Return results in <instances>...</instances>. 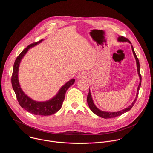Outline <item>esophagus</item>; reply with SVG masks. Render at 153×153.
<instances>
[{
	"label": "esophagus",
	"mask_w": 153,
	"mask_h": 153,
	"mask_svg": "<svg viewBox=\"0 0 153 153\" xmlns=\"http://www.w3.org/2000/svg\"><path fill=\"white\" fill-rule=\"evenodd\" d=\"M86 76V74L85 72L84 71H80L79 73H77V79H82V78H85Z\"/></svg>",
	"instance_id": "esophagus-1"
}]
</instances>
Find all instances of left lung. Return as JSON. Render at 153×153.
I'll return each instance as SVG.
<instances>
[{"mask_svg": "<svg viewBox=\"0 0 153 153\" xmlns=\"http://www.w3.org/2000/svg\"><path fill=\"white\" fill-rule=\"evenodd\" d=\"M118 40L119 42H128L130 43L131 42L127 39V38H125L123 36H120L118 38ZM132 47V51L133 52V54H134V56L135 57V59L136 60V63H137V71H138V74H139V77H140V83L139 85V86H138V89H137V95H136V99L134 100V101L132 103V104L129 105L128 107H127L126 108L124 109V110H122V111H118V112H113V113H110V112H105V111H102L100 110H99V109L95 106V105L93 103V99H92V97H91V93H90V90H89V93H88V96H87V103H88V105L90 108V110L92 111L93 113H94L95 114L97 115L99 117H101L102 118H105V119H108V118H114V117H116L117 116H119L120 115H122V114L129 111L131 109L133 108V106H134V105L135 104L136 102V100L137 99V97H138V92L139 91V89H140V85H141V81H142V77H141V74H140V64H139V59L134 52V48H133V47L131 46Z\"/></svg>", "mask_w": 153, "mask_h": 153, "instance_id": "obj_1", "label": "left lung"}]
</instances>
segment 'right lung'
<instances>
[{
	"label": "right lung",
	"mask_w": 153,
	"mask_h": 153,
	"mask_svg": "<svg viewBox=\"0 0 153 153\" xmlns=\"http://www.w3.org/2000/svg\"><path fill=\"white\" fill-rule=\"evenodd\" d=\"M42 41V39L29 45L17 57L14 63L13 71L11 76V83L17 101L22 108L25 109L28 112L34 115L50 116L56 113L61 108L65 99V93H66L70 87L74 83L75 79H73L65 83L60 88L55 97L47 102H36L32 100L25 94V93L20 88L18 80V71L19 64L22 59L23 58L28 50Z\"/></svg>",
	"instance_id": "1"
}]
</instances>
